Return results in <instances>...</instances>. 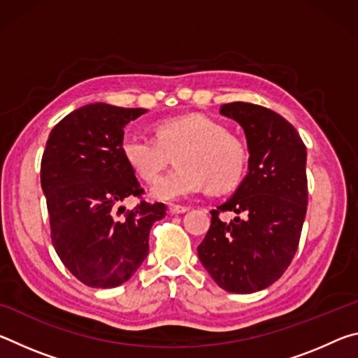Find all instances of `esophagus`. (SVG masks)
<instances>
[{
	"mask_svg": "<svg viewBox=\"0 0 358 358\" xmlns=\"http://www.w3.org/2000/svg\"><path fill=\"white\" fill-rule=\"evenodd\" d=\"M187 210H189V207H185V205H169V211H171L172 215L185 213Z\"/></svg>",
	"mask_w": 358,
	"mask_h": 358,
	"instance_id": "34e87169",
	"label": "esophagus"
}]
</instances>
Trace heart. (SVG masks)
<instances>
[{
	"mask_svg": "<svg viewBox=\"0 0 358 358\" xmlns=\"http://www.w3.org/2000/svg\"><path fill=\"white\" fill-rule=\"evenodd\" d=\"M156 138L126 132L120 150L138 177L153 181L172 161L177 167L151 186V197L172 202L202 191H227L243 177L246 151L221 123L203 115H185L159 121Z\"/></svg>",
	"mask_w": 358,
	"mask_h": 358,
	"instance_id": "obj_1",
	"label": "heart"
}]
</instances>
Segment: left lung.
<instances>
[{
  "instance_id": "8db88e82",
  "label": "left lung",
  "mask_w": 358,
  "mask_h": 358,
  "mask_svg": "<svg viewBox=\"0 0 358 358\" xmlns=\"http://www.w3.org/2000/svg\"><path fill=\"white\" fill-rule=\"evenodd\" d=\"M243 128L248 173L216 210L197 248L203 268L217 286L232 294H251L280 280L296 252L306 215V147L280 113L250 102L220 108ZM221 210L240 214L221 222Z\"/></svg>"
}]
</instances>
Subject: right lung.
Wrapping results in <instances>:
<instances>
[{
	"label": "right lung",
	"mask_w": 358,
	"mask_h": 358,
	"mask_svg": "<svg viewBox=\"0 0 358 358\" xmlns=\"http://www.w3.org/2000/svg\"><path fill=\"white\" fill-rule=\"evenodd\" d=\"M147 108L94 102L52 129L41 161V186L50 216L52 243L66 268L90 287L110 289L129 280L148 256V235L166 216L164 203L142 201L136 172L121 155L124 126Z\"/></svg>",
	"instance_id": "add662e5"
}]
</instances>
